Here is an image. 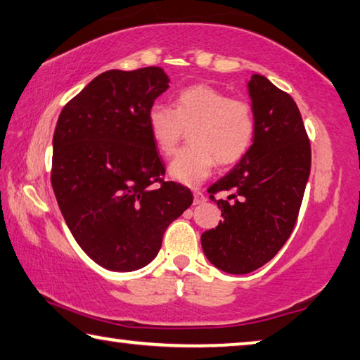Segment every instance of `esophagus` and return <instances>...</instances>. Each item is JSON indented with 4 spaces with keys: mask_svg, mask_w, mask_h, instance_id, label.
Returning a JSON list of instances; mask_svg holds the SVG:
<instances>
[{
    "mask_svg": "<svg viewBox=\"0 0 360 360\" xmlns=\"http://www.w3.org/2000/svg\"><path fill=\"white\" fill-rule=\"evenodd\" d=\"M207 202V195L202 191H195L193 192V205H200Z\"/></svg>",
    "mask_w": 360,
    "mask_h": 360,
    "instance_id": "34e87169",
    "label": "esophagus"
}]
</instances>
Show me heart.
Masks as SVG:
<instances>
[{"instance_id": "1", "label": "heart", "mask_w": 360, "mask_h": 360, "mask_svg": "<svg viewBox=\"0 0 360 360\" xmlns=\"http://www.w3.org/2000/svg\"><path fill=\"white\" fill-rule=\"evenodd\" d=\"M150 138L162 155H173L191 131V147L181 150L168 174L195 187L208 178L216 163L229 167L247 155L256 133L252 104L229 98L210 84H193L176 96L174 108L153 104L147 113Z\"/></svg>"}]
</instances>
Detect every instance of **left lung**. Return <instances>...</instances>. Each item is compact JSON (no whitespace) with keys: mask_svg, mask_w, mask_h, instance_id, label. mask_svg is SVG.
<instances>
[{"mask_svg":"<svg viewBox=\"0 0 360 360\" xmlns=\"http://www.w3.org/2000/svg\"><path fill=\"white\" fill-rule=\"evenodd\" d=\"M248 93L256 117L253 144L231 173L210 187L221 216L202 233L211 264L229 274H248L277 255L298 218L311 173V144L292 96L255 73ZM221 190H232L216 201Z\"/></svg>","mask_w":360,"mask_h":360,"instance_id":"1","label":"left lung"}]
</instances>
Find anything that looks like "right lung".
Here are the masks:
<instances>
[{
    "instance_id": "right-lung-1",
    "label": "right lung",
    "mask_w": 360,
    "mask_h": 360,
    "mask_svg": "<svg viewBox=\"0 0 360 360\" xmlns=\"http://www.w3.org/2000/svg\"><path fill=\"white\" fill-rule=\"evenodd\" d=\"M163 68L108 70L68 101L53 138L51 184L77 243L108 271L155 258L163 233L193 202L165 167L147 113L169 88Z\"/></svg>"
}]
</instances>
